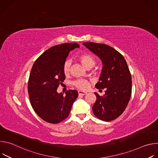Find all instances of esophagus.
Segmentation results:
<instances>
[{
    "label": "esophagus",
    "instance_id": "obj_1",
    "mask_svg": "<svg viewBox=\"0 0 158 158\" xmlns=\"http://www.w3.org/2000/svg\"><path fill=\"white\" fill-rule=\"evenodd\" d=\"M78 94H79V95H81V96H85V95H86L87 93L86 92H85V91H78Z\"/></svg>",
    "mask_w": 158,
    "mask_h": 158
}]
</instances>
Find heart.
Masks as SVG:
<instances>
[{
	"mask_svg": "<svg viewBox=\"0 0 158 158\" xmlns=\"http://www.w3.org/2000/svg\"><path fill=\"white\" fill-rule=\"evenodd\" d=\"M78 59L81 61L82 64L87 69L92 68L96 64V60L94 57L91 54H88V53L81 54L78 56ZM71 62L70 60L67 59L64 62L62 69H63L64 74L65 75H67L69 73L71 70ZM74 85L79 89L84 90L89 87V83L86 80L79 79L74 82Z\"/></svg>",
	"mask_w": 158,
	"mask_h": 158,
	"instance_id": "heart-1",
	"label": "heart"
}]
</instances>
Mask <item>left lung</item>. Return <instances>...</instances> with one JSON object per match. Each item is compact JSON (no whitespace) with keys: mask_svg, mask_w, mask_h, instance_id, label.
<instances>
[{"mask_svg":"<svg viewBox=\"0 0 158 158\" xmlns=\"http://www.w3.org/2000/svg\"><path fill=\"white\" fill-rule=\"evenodd\" d=\"M83 45L102 63L96 87L104 89L105 94L100 96L94 93L96 101L93 106V112L101 120L112 121L123 114L131 96L132 79L127 62L122 54L106 44L84 42Z\"/></svg>","mask_w":158,"mask_h":158,"instance_id":"1","label":"left lung"}]
</instances>
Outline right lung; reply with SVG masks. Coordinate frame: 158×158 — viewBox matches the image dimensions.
<instances>
[{
    "mask_svg": "<svg viewBox=\"0 0 158 158\" xmlns=\"http://www.w3.org/2000/svg\"><path fill=\"white\" fill-rule=\"evenodd\" d=\"M77 48V43L56 45L41 54L32 67L28 82L30 102L36 114L48 123L57 124L64 120L78 96L76 90H69L65 96L57 92L65 79L64 62L70 51Z\"/></svg>",
    "mask_w": 158,
    "mask_h": 158,
    "instance_id": "add662e5",
    "label": "right lung"
}]
</instances>
